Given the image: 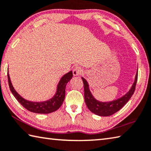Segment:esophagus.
Returning a JSON list of instances; mask_svg holds the SVG:
<instances>
[{"label": "esophagus", "instance_id": "esophagus-1", "mask_svg": "<svg viewBox=\"0 0 151 151\" xmlns=\"http://www.w3.org/2000/svg\"><path fill=\"white\" fill-rule=\"evenodd\" d=\"M83 72V69H82V68L80 67H76L73 68V75L74 76H78V75H80Z\"/></svg>", "mask_w": 151, "mask_h": 151}]
</instances>
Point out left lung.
<instances>
[{
	"label": "left lung",
	"mask_w": 151,
	"mask_h": 151,
	"mask_svg": "<svg viewBox=\"0 0 151 151\" xmlns=\"http://www.w3.org/2000/svg\"><path fill=\"white\" fill-rule=\"evenodd\" d=\"M138 73H137L135 80L133 84L132 87L127 94L123 97L119 98L118 100L112 101L109 102H101L95 99L90 92L88 84L86 81L83 78V82L84 84V100L86 106L92 113L100 116H109L114 114L116 112L118 111L125 105L131 97L132 96L135 90L137 81Z\"/></svg>",
	"instance_id": "left-lung-1"
}]
</instances>
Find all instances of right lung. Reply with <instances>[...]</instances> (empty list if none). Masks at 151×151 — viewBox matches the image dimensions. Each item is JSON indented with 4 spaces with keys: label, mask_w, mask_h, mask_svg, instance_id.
<instances>
[{
    "label": "right lung",
    "mask_w": 151,
    "mask_h": 151,
    "mask_svg": "<svg viewBox=\"0 0 151 151\" xmlns=\"http://www.w3.org/2000/svg\"><path fill=\"white\" fill-rule=\"evenodd\" d=\"M8 81H9V88L14 96L18 101L19 103L29 111L37 114H49L58 109L63 102L65 96V87L66 84L73 77V72L70 71L66 75L63 76L57 86V90L55 95L48 101L43 102H33L24 100L19 95L14 88L11 83L9 73H7Z\"/></svg>",
    "instance_id": "obj_1"
}]
</instances>
